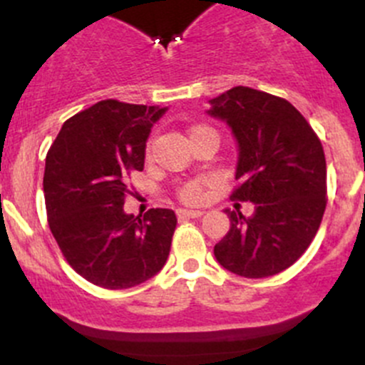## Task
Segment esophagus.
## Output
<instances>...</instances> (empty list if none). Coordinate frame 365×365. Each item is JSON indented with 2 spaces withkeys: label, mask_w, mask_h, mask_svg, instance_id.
<instances>
[{
  "label": "esophagus",
  "mask_w": 365,
  "mask_h": 365,
  "mask_svg": "<svg viewBox=\"0 0 365 365\" xmlns=\"http://www.w3.org/2000/svg\"><path fill=\"white\" fill-rule=\"evenodd\" d=\"M176 215H178V219H196V217L203 215V212H201V210L178 208V210H176Z\"/></svg>",
  "instance_id": "34e87169"
}]
</instances>
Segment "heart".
Masks as SVG:
<instances>
[{
	"label": "heart",
	"mask_w": 365,
	"mask_h": 365,
	"mask_svg": "<svg viewBox=\"0 0 365 365\" xmlns=\"http://www.w3.org/2000/svg\"><path fill=\"white\" fill-rule=\"evenodd\" d=\"M200 132H213V130L210 127H205V125H196V127H192L189 130V139L194 138L196 134H200ZM178 194L180 197H182V201H185V203H197V201L203 197V187H201V183L197 182H189L178 190Z\"/></svg>",
	"instance_id": "1"
}]
</instances>
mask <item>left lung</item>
<instances>
[{
	"instance_id": "left-lung-1",
	"label": "left lung",
	"mask_w": 365,
	"mask_h": 365,
	"mask_svg": "<svg viewBox=\"0 0 365 365\" xmlns=\"http://www.w3.org/2000/svg\"><path fill=\"white\" fill-rule=\"evenodd\" d=\"M208 114L226 121L238 143L231 200L251 201V217L224 210L231 220L213 247L226 270L247 279L292 267L318 233L327 206L322 141L288 101L237 86L210 101Z\"/></svg>"
}]
</instances>
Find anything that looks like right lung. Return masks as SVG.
Returning <instances> with one entry per match:
<instances>
[{
    "instance_id": "obj_1",
    "label": "right lung",
    "mask_w": 365,
    "mask_h": 365,
    "mask_svg": "<svg viewBox=\"0 0 365 365\" xmlns=\"http://www.w3.org/2000/svg\"><path fill=\"white\" fill-rule=\"evenodd\" d=\"M157 106L109 98L67 120L46 157L43 196L51 233L70 267L106 289H127L162 270L176 215L125 213L127 178L145 168Z\"/></svg>"
}]
</instances>
